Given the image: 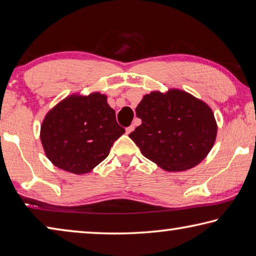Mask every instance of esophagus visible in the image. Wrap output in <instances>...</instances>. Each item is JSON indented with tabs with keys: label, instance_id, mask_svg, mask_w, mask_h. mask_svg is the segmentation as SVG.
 Listing matches in <instances>:
<instances>
[{
	"label": "esophagus",
	"instance_id": "obj_1",
	"mask_svg": "<svg viewBox=\"0 0 256 256\" xmlns=\"http://www.w3.org/2000/svg\"><path fill=\"white\" fill-rule=\"evenodd\" d=\"M134 130H135V126H134V124H132L130 127L126 128V132H127V134H130V132H132Z\"/></svg>",
	"mask_w": 256,
	"mask_h": 256
}]
</instances>
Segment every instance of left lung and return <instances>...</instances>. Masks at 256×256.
Here are the masks:
<instances>
[{
    "label": "left lung",
    "mask_w": 256,
    "mask_h": 256,
    "mask_svg": "<svg viewBox=\"0 0 256 256\" xmlns=\"http://www.w3.org/2000/svg\"><path fill=\"white\" fill-rule=\"evenodd\" d=\"M136 114L142 124L129 137L146 158L168 172L194 168L216 140L218 127L212 108L183 90L145 94Z\"/></svg>",
    "instance_id": "1"
}]
</instances>
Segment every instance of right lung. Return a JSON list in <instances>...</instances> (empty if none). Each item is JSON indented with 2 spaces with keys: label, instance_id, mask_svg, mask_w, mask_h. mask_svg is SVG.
Masks as SVG:
<instances>
[{
  "label": "right lung",
  "instance_id": "right-lung-1",
  "mask_svg": "<svg viewBox=\"0 0 256 256\" xmlns=\"http://www.w3.org/2000/svg\"><path fill=\"white\" fill-rule=\"evenodd\" d=\"M100 92L74 93L49 110L40 127L44 154L58 168L86 174L109 155L124 129Z\"/></svg>",
  "mask_w": 256,
  "mask_h": 256
}]
</instances>
